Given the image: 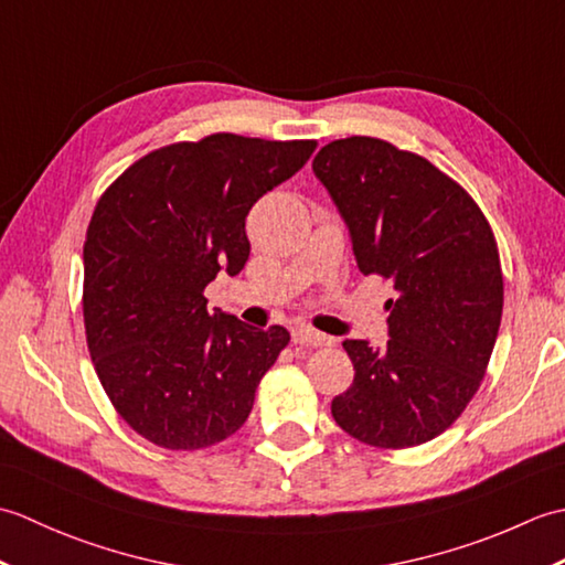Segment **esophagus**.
I'll list each match as a JSON object with an SVG mask.
<instances>
[{"instance_id": "34e87169", "label": "esophagus", "mask_w": 565, "mask_h": 565, "mask_svg": "<svg viewBox=\"0 0 565 565\" xmlns=\"http://www.w3.org/2000/svg\"><path fill=\"white\" fill-rule=\"evenodd\" d=\"M291 334H294L296 344H308V347H328V344H332V338L313 330L310 326H296Z\"/></svg>"}]
</instances>
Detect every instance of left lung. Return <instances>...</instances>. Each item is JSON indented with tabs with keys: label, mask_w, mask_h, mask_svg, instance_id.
Wrapping results in <instances>:
<instances>
[{
	"label": "left lung",
	"mask_w": 565,
	"mask_h": 565,
	"mask_svg": "<svg viewBox=\"0 0 565 565\" xmlns=\"http://www.w3.org/2000/svg\"><path fill=\"white\" fill-rule=\"evenodd\" d=\"M350 231L356 267L393 284L388 342L344 340L354 381L332 417L359 441L417 447L481 386L502 318V269L476 201L419 154L386 140H332L313 160Z\"/></svg>",
	"instance_id": "1"
}]
</instances>
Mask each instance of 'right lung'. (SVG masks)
Segmentation results:
<instances>
[{
  "label": "right lung",
  "mask_w": 565,
  "mask_h": 565,
  "mask_svg": "<svg viewBox=\"0 0 565 565\" xmlns=\"http://www.w3.org/2000/svg\"><path fill=\"white\" fill-rule=\"evenodd\" d=\"M316 140L215 134L154 150L104 191L84 243V328L109 401L164 449H203L245 425L291 334L209 310L203 289L249 257L245 218Z\"/></svg>",
  "instance_id": "add662e5"
}]
</instances>
